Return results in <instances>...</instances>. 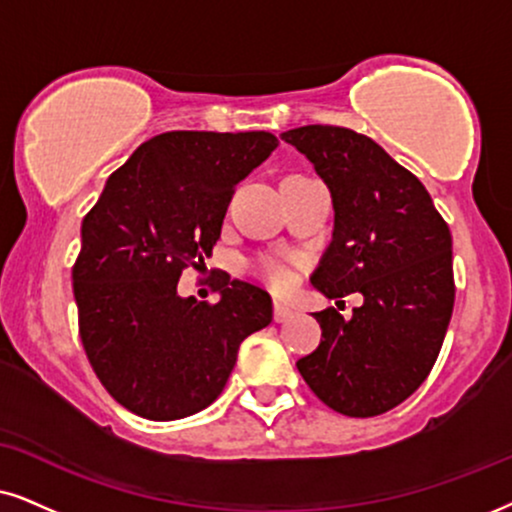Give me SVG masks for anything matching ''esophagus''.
Listing matches in <instances>:
<instances>
[{"label":"esophagus","mask_w":512,"mask_h":512,"mask_svg":"<svg viewBox=\"0 0 512 512\" xmlns=\"http://www.w3.org/2000/svg\"><path fill=\"white\" fill-rule=\"evenodd\" d=\"M290 314H293V312H290V309L286 307V304L274 302V321H276V323H283V321L288 319Z\"/></svg>","instance_id":"34e87169"}]
</instances>
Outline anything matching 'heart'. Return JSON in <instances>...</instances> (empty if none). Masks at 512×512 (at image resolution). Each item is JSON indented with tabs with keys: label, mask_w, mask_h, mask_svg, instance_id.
<instances>
[{
	"label": "heart",
	"mask_w": 512,
	"mask_h": 512,
	"mask_svg": "<svg viewBox=\"0 0 512 512\" xmlns=\"http://www.w3.org/2000/svg\"><path fill=\"white\" fill-rule=\"evenodd\" d=\"M255 271L274 293H286V290L293 288L295 283L293 264L283 260V257H262V260L257 262Z\"/></svg>",
	"instance_id": "obj_1"
}]
</instances>
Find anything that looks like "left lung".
I'll return each instance as SVG.
<instances>
[{"label":"left lung","mask_w":512,"mask_h":512,"mask_svg":"<svg viewBox=\"0 0 512 512\" xmlns=\"http://www.w3.org/2000/svg\"><path fill=\"white\" fill-rule=\"evenodd\" d=\"M331 189L333 241L312 283L328 300L364 295L349 319L316 312L321 342L297 361L323 404L352 418L394 409L423 385L454 312L451 231L416 174L347 127L288 129Z\"/></svg>","instance_id":"1"}]
</instances>
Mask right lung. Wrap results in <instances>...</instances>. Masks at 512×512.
Returning <instances> with one entry per match:
<instances>
[{
	"label": "right lung",
	"mask_w": 512,
	"mask_h": 512,
	"mask_svg": "<svg viewBox=\"0 0 512 512\" xmlns=\"http://www.w3.org/2000/svg\"><path fill=\"white\" fill-rule=\"evenodd\" d=\"M269 132H165L118 167L82 222L73 267L80 338L108 394L148 420L193 416L222 394L238 347L271 323L262 288L215 274L219 302L181 297L205 269L236 184L262 165Z\"/></svg>",
	"instance_id": "add662e5"
}]
</instances>
